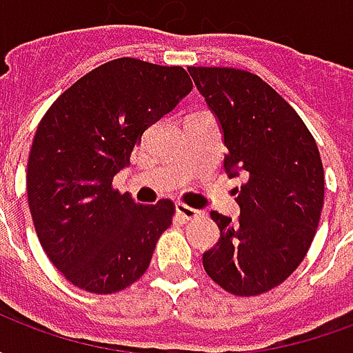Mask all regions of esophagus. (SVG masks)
<instances>
[{"label":"esophagus","mask_w":353,"mask_h":353,"mask_svg":"<svg viewBox=\"0 0 353 353\" xmlns=\"http://www.w3.org/2000/svg\"><path fill=\"white\" fill-rule=\"evenodd\" d=\"M176 212L177 215H181L183 219H196V217L202 215V212H199V210H194V208L191 206H187V204H181V202H177L176 204Z\"/></svg>","instance_id":"esophagus-1"}]
</instances>
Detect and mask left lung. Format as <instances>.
I'll return each instance as SVG.
<instances>
[{
    "mask_svg": "<svg viewBox=\"0 0 353 353\" xmlns=\"http://www.w3.org/2000/svg\"><path fill=\"white\" fill-rule=\"evenodd\" d=\"M189 73L219 119L227 174H245L234 189L236 221L210 214L221 238L202 265L232 295H261L295 272L316 236L325 192L318 145L295 109L259 75L234 68Z\"/></svg>",
    "mask_w": 353,
    "mask_h": 353,
    "instance_id": "8db88e82",
    "label": "left lung"
}]
</instances>
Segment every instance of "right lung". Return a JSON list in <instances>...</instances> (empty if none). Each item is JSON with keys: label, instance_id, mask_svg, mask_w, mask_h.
Instances as JSON below:
<instances>
[{"label": "right lung", "instance_id": "right-lung-1", "mask_svg": "<svg viewBox=\"0 0 353 353\" xmlns=\"http://www.w3.org/2000/svg\"><path fill=\"white\" fill-rule=\"evenodd\" d=\"M179 65L117 58L57 98L30 149L26 191L50 263L75 288L111 295L139 280L174 202L141 206L113 189L143 132L191 92Z\"/></svg>", "mask_w": 353, "mask_h": 353}]
</instances>
